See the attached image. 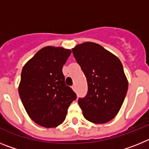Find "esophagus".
I'll return each mask as SVG.
<instances>
[{
	"mask_svg": "<svg viewBox=\"0 0 149 149\" xmlns=\"http://www.w3.org/2000/svg\"><path fill=\"white\" fill-rule=\"evenodd\" d=\"M72 89H73L74 91H75V90H76V86H75V85H74V86H72Z\"/></svg>",
	"mask_w": 149,
	"mask_h": 149,
	"instance_id": "1",
	"label": "esophagus"
}]
</instances>
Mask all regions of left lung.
I'll list each match as a JSON object with an SVG mask.
<instances>
[{"mask_svg": "<svg viewBox=\"0 0 149 149\" xmlns=\"http://www.w3.org/2000/svg\"><path fill=\"white\" fill-rule=\"evenodd\" d=\"M72 50L87 81V94L78 99L83 115L93 123H106L119 113L128 88L122 63L94 42L77 45Z\"/></svg>", "mask_w": 149, "mask_h": 149, "instance_id": "8db88e82", "label": "left lung"}]
</instances>
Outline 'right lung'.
I'll list each match as a JSON object with an SVG mask.
<instances>
[{
    "mask_svg": "<svg viewBox=\"0 0 149 149\" xmlns=\"http://www.w3.org/2000/svg\"><path fill=\"white\" fill-rule=\"evenodd\" d=\"M71 53L69 49L47 46L22 68L18 93L30 119L40 126L54 127L63 123L68 107L77 98L62 71Z\"/></svg>",
    "mask_w": 149,
    "mask_h": 149,
    "instance_id": "right-lung-1",
    "label": "right lung"
}]
</instances>
